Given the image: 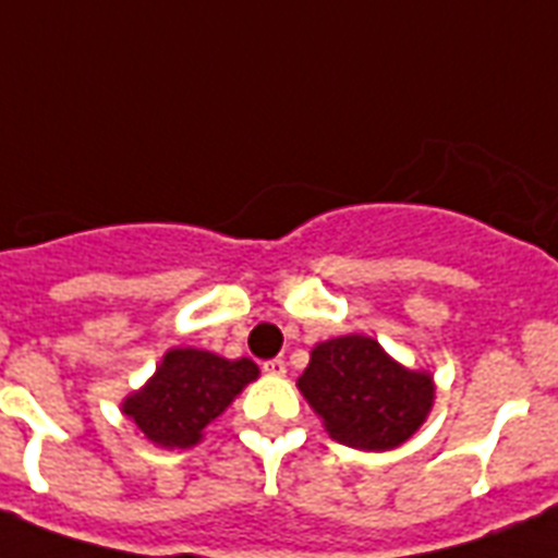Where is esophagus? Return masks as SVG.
I'll use <instances>...</instances> for the list:
<instances>
[{"label":"esophagus","mask_w":558,"mask_h":558,"mask_svg":"<svg viewBox=\"0 0 558 558\" xmlns=\"http://www.w3.org/2000/svg\"><path fill=\"white\" fill-rule=\"evenodd\" d=\"M262 369H265L267 375H284L288 373V364H284L282 357H274V361H265V364H262Z\"/></svg>","instance_id":"esophagus-1"}]
</instances>
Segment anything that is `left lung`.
Masks as SVG:
<instances>
[{"instance_id":"obj_1","label":"left lung","mask_w":558,"mask_h":558,"mask_svg":"<svg viewBox=\"0 0 558 558\" xmlns=\"http://www.w3.org/2000/svg\"><path fill=\"white\" fill-rule=\"evenodd\" d=\"M328 436L357 451H390L408 442L434 408V378L392 361L364 335L311 349L296 381Z\"/></svg>"}]
</instances>
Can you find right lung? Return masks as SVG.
Segmentation results:
<instances>
[{
  "instance_id": "obj_1",
  "label": "right lung",
  "mask_w": 558,
  "mask_h": 558,
  "mask_svg": "<svg viewBox=\"0 0 558 558\" xmlns=\"http://www.w3.org/2000/svg\"><path fill=\"white\" fill-rule=\"evenodd\" d=\"M258 366L203 349H168L150 381L122 401V413L159 448H192L209 422L230 408Z\"/></svg>"
}]
</instances>
